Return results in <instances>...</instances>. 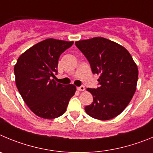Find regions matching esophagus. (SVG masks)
<instances>
[{"label": "esophagus", "mask_w": 153, "mask_h": 153, "mask_svg": "<svg viewBox=\"0 0 153 153\" xmlns=\"http://www.w3.org/2000/svg\"><path fill=\"white\" fill-rule=\"evenodd\" d=\"M77 90L79 91H84L85 90V86L82 85V86L78 87V88H77Z\"/></svg>", "instance_id": "obj_1"}]
</instances>
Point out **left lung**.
<instances>
[{
	"label": "left lung",
	"instance_id": "obj_1",
	"mask_svg": "<svg viewBox=\"0 0 153 153\" xmlns=\"http://www.w3.org/2000/svg\"><path fill=\"white\" fill-rule=\"evenodd\" d=\"M75 45L90 63L93 74L100 75L97 88H87L93 102L85 107L91 117L113 119L130 102L138 80V68L123 46L103 37L79 40Z\"/></svg>",
	"mask_w": 153,
	"mask_h": 153
}]
</instances>
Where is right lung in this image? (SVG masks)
<instances>
[{"instance_id": "right-lung-1", "label": "right lung", "mask_w": 153, "mask_h": 153, "mask_svg": "<svg viewBox=\"0 0 153 153\" xmlns=\"http://www.w3.org/2000/svg\"><path fill=\"white\" fill-rule=\"evenodd\" d=\"M73 42L45 39L24 52L15 65L16 88L29 108L39 117L54 119L62 115L75 94L74 85H62L52 79L57 74L60 55Z\"/></svg>"}]
</instances>
